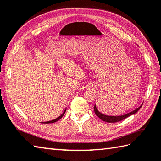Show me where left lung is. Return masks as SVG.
<instances>
[{
    "instance_id": "1",
    "label": "left lung",
    "mask_w": 161,
    "mask_h": 161,
    "mask_svg": "<svg viewBox=\"0 0 161 161\" xmlns=\"http://www.w3.org/2000/svg\"><path fill=\"white\" fill-rule=\"evenodd\" d=\"M142 104L140 106V107H138L137 108H136L135 110L133 111L130 112V113L125 114V115H122V116H107V115H104L98 111V109L97 108L96 105L94 106V111H95V114L100 119L105 121V122H108V123H116V122H119V121H121L125 119V118L129 117L130 116H131L132 114H135L137 113V112L141 108Z\"/></svg>"
}]
</instances>
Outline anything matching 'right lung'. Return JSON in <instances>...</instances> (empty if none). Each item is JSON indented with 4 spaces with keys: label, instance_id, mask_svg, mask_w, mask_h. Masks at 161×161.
Here are the masks:
<instances>
[{
    "label": "right lung",
    "instance_id": "1",
    "mask_svg": "<svg viewBox=\"0 0 161 161\" xmlns=\"http://www.w3.org/2000/svg\"><path fill=\"white\" fill-rule=\"evenodd\" d=\"M66 110V108L65 109V111L63 112V114L61 115V116H60L59 117H58L57 118H56V119H54V120H50V121H47V122H43L42 123H55V122H57V121H58L59 119H61V118H62V116H64V115Z\"/></svg>",
    "mask_w": 161,
    "mask_h": 161
}]
</instances>
